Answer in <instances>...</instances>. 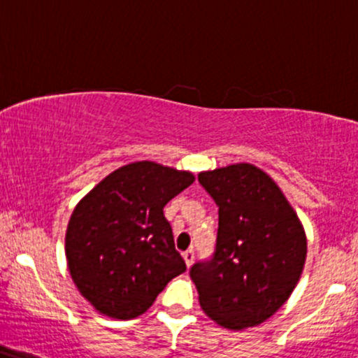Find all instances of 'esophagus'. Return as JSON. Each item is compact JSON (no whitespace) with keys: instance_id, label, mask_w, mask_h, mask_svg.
<instances>
[{"instance_id":"esophagus-1","label":"esophagus","mask_w":358,"mask_h":358,"mask_svg":"<svg viewBox=\"0 0 358 358\" xmlns=\"http://www.w3.org/2000/svg\"><path fill=\"white\" fill-rule=\"evenodd\" d=\"M183 260H185V264H187L188 268H190L193 260H195V253H193V250H187V252L183 253Z\"/></svg>"}]
</instances>
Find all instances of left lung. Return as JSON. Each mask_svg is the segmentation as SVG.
I'll return each instance as SVG.
<instances>
[{
    "instance_id": "left-lung-1",
    "label": "left lung",
    "mask_w": 358,
    "mask_h": 358,
    "mask_svg": "<svg viewBox=\"0 0 358 358\" xmlns=\"http://www.w3.org/2000/svg\"><path fill=\"white\" fill-rule=\"evenodd\" d=\"M218 206L213 258L190 277L203 312L228 330L264 324L287 302L307 258L299 215L278 185L250 163L198 173Z\"/></svg>"
}]
</instances>
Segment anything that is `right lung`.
Instances as JSON below:
<instances>
[{
	"label": "right lung",
	"instance_id": "1",
	"mask_svg": "<svg viewBox=\"0 0 358 358\" xmlns=\"http://www.w3.org/2000/svg\"><path fill=\"white\" fill-rule=\"evenodd\" d=\"M193 182L190 171L135 162L103 178L75 206L64 236L68 270L101 315H141L187 270L163 206Z\"/></svg>",
	"mask_w": 358,
	"mask_h": 358
}]
</instances>
